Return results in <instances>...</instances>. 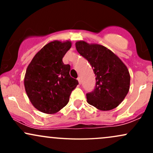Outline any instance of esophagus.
I'll return each mask as SVG.
<instances>
[{
    "label": "esophagus",
    "instance_id": "34e87169",
    "mask_svg": "<svg viewBox=\"0 0 153 153\" xmlns=\"http://www.w3.org/2000/svg\"><path fill=\"white\" fill-rule=\"evenodd\" d=\"M78 80L79 84H80H80H81V78H80V77H78Z\"/></svg>",
    "mask_w": 153,
    "mask_h": 153
}]
</instances>
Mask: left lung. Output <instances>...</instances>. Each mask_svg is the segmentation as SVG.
I'll return each instance as SVG.
<instances>
[{
  "instance_id": "8db88e82",
  "label": "left lung",
  "mask_w": 153,
  "mask_h": 153,
  "mask_svg": "<svg viewBox=\"0 0 153 153\" xmlns=\"http://www.w3.org/2000/svg\"><path fill=\"white\" fill-rule=\"evenodd\" d=\"M75 47L90 63L96 75V87L86 94L87 102L101 111L114 109L129 92L130 75L127 66L103 45L78 41Z\"/></svg>"
}]
</instances>
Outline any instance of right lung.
<instances>
[{
    "label": "right lung",
    "instance_id": "right-lung-1",
    "mask_svg": "<svg viewBox=\"0 0 153 153\" xmlns=\"http://www.w3.org/2000/svg\"><path fill=\"white\" fill-rule=\"evenodd\" d=\"M71 41L50 42L34 55L26 69L24 87L31 104L43 113L52 114L68 104L78 81L70 75L71 66L62 58Z\"/></svg>",
    "mask_w": 153,
    "mask_h": 153
}]
</instances>
